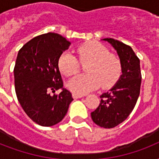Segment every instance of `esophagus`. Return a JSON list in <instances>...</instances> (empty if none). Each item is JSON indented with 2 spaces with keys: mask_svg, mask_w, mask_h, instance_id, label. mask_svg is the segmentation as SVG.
<instances>
[{
  "mask_svg": "<svg viewBox=\"0 0 159 159\" xmlns=\"http://www.w3.org/2000/svg\"><path fill=\"white\" fill-rule=\"evenodd\" d=\"M72 97H73L74 99H77V98H82V97H83V95L77 94V93H72Z\"/></svg>",
  "mask_w": 159,
  "mask_h": 159,
  "instance_id": "esophagus-1",
  "label": "esophagus"
}]
</instances>
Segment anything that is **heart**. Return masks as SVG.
Wrapping results in <instances>:
<instances>
[{
	"mask_svg": "<svg viewBox=\"0 0 159 159\" xmlns=\"http://www.w3.org/2000/svg\"><path fill=\"white\" fill-rule=\"evenodd\" d=\"M80 62L86 64L87 74L77 75L70 80L67 87L74 93L86 94L102 85L103 88L113 86L121 73V63L117 56L97 42H87L77 48ZM58 68L65 76L78 72L80 62L72 53L65 52L58 58Z\"/></svg>",
	"mask_w": 159,
	"mask_h": 159,
	"instance_id": "1",
	"label": "heart"
}]
</instances>
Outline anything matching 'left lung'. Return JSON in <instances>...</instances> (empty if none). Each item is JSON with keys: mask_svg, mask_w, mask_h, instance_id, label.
Instances as JSON below:
<instances>
[{"mask_svg": "<svg viewBox=\"0 0 159 159\" xmlns=\"http://www.w3.org/2000/svg\"><path fill=\"white\" fill-rule=\"evenodd\" d=\"M117 52L122 74L115 86L101 97L99 106L91 113L97 125L106 129L116 127L125 120L135 106L141 86L140 62L130 46L114 39H103Z\"/></svg>", "mask_w": 159, "mask_h": 159, "instance_id": "left-lung-1", "label": "left lung"}]
</instances>
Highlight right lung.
I'll return each instance as SVG.
<instances>
[{"mask_svg": "<svg viewBox=\"0 0 159 159\" xmlns=\"http://www.w3.org/2000/svg\"><path fill=\"white\" fill-rule=\"evenodd\" d=\"M70 44L58 34H44L27 42L17 55L14 68L17 99L27 116L41 126L59 123L73 100L63 88L57 64ZM57 89L62 92L51 95Z\"/></svg>", "mask_w": 159, "mask_h": 159, "instance_id": "1", "label": "right lung"}]
</instances>
